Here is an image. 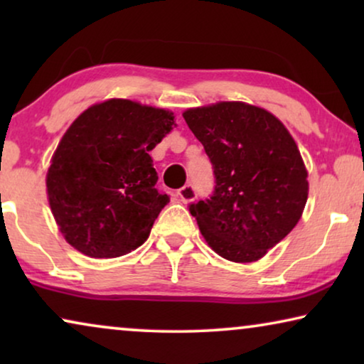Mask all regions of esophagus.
Returning <instances> with one entry per match:
<instances>
[{
	"label": "esophagus",
	"instance_id": "esophagus-1",
	"mask_svg": "<svg viewBox=\"0 0 364 364\" xmlns=\"http://www.w3.org/2000/svg\"><path fill=\"white\" fill-rule=\"evenodd\" d=\"M177 196L181 197V200L183 203H187V202H192L193 198L197 197V191H196V187L192 186V183H187V186H183L182 188H178Z\"/></svg>",
	"mask_w": 364,
	"mask_h": 364
}]
</instances>
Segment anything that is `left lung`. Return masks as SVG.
Instances as JSON below:
<instances>
[{"label":"left lung","instance_id":"1","mask_svg":"<svg viewBox=\"0 0 364 364\" xmlns=\"http://www.w3.org/2000/svg\"><path fill=\"white\" fill-rule=\"evenodd\" d=\"M210 159L215 187L188 210L218 255L257 262L300 220L308 172L287 127L265 109L217 102L183 112Z\"/></svg>","mask_w":364,"mask_h":364}]
</instances>
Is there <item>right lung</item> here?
Returning <instances> with one entry per match:
<instances>
[{
	"label": "right lung",
	"instance_id": "1",
	"mask_svg": "<svg viewBox=\"0 0 364 364\" xmlns=\"http://www.w3.org/2000/svg\"><path fill=\"white\" fill-rule=\"evenodd\" d=\"M173 114L127 99L86 109L64 134L46 176L59 230L84 255L116 258L147 240L167 193L156 188L152 151Z\"/></svg>",
	"mask_w": 364,
	"mask_h": 364
}]
</instances>
